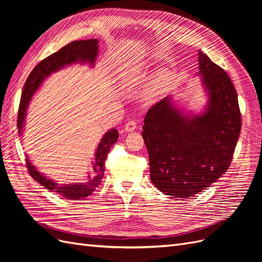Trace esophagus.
I'll return each mask as SVG.
<instances>
[{
	"mask_svg": "<svg viewBox=\"0 0 262 262\" xmlns=\"http://www.w3.org/2000/svg\"><path fill=\"white\" fill-rule=\"evenodd\" d=\"M137 129V122L134 121V120H131V121H129L128 123H126L125 125H124V130L126 131V132H132V131H134Z\"/></svg>",
	"mask_w": 262,
	"mask_h": 262,
	"instance_id": "esophagus-1",
	"label": "esophagus"
}]
</instances>
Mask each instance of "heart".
<instances>
[{
	"label": "heart",
	"instance_id": "b5f03b06",
	"mask_svg": "<svg viewBox=\"0 0 262 262\" xmlns=\"http://www.w3.org/2000/svg\"><path fill=\"white\" fill-rule=\"evenodd\" d=\"M165 82H166V77L165 75H158L155 77V80L153 81V84H152V92H155L157 90L162 89V87L165 85Z\"/></svg>",
	"mask_w": 262,
	"mask_h": 262
}]
</instances>
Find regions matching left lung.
<instances>
[{
	"mask_svg": "<svg viewBox=\"0 0 262 262\" xmlns=\"http://www.w3.org/2000/svg\"><path fill=\"white\" fill-rule=\"evenodd\" d=\"M199 72L208 105L187 116L168 95L148 109L143 137L154 186L167 195L187 198L201 192L224 175L242 129L235 87L225 71L199 50Z\"/></svg>",
	"mask_w": 262,
	"mask_h": 262,
	"instance_id": "8db88e82",
	"label": "left lung"
}]
</instances>
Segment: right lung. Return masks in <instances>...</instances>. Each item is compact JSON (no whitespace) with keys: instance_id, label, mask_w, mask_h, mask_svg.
Wrapping results in <instances>:
<instances>
[{"instance_id":"1","label":"right lung","mask_w":262,"mask_h":262,"mask_svg":"<svg viewBox=\"0 0 262 262\" xmlns=\"http://www.w3.org/2000/svg\"><path fill=\"white\" fill-rule=\"evenodd\" d=\"M98 49L97 39L75 40L64 46L59 51L52 53L49 57H47L38 63L35 69L30 72L23 89L17 117V128L19 136H21L24 130L23 128L25 125V118L29 101L46 78L53 72H57L60 69L74 64V63H89L91 67H93L95 64V61H96ZM118 138L119 133L116 129L109 130L101 138L96 153H95V160L92 163L94 177H89V181L85 182V184L75 182V184L60 186L52 179L43 176L40 171H38L27 157L26 165L28 172L36 181H38L46 189L50 190V191L58 192L62 196L68 198L70 200L84 199L87 195L92 194L101 182L105 172V162L107 154L109 153L112 146L117 142Z\"/></svg>"}]
</instances>
